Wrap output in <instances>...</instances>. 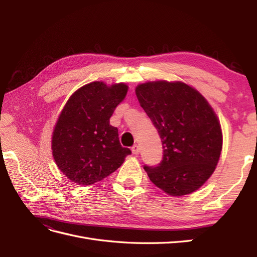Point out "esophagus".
<instances>
[{
  "label": "esophagus",
  "instance_id": "obj_1",
  "mask_svg": "<svg viewBox=\"0 0 257 257\" xmlns=\"http://www.w3.org/2000/svg\"><path fill=\"white\" fill-rule=\"evenodd\" d=\"M139 151H141V148H139L138 145H134L133 147H132V152H133L134 154H138Z\"/></svg>",
  "mask_w": 257,
  "mask_h": 257
}]
</instances>
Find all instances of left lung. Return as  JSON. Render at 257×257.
Wrapping results in <instances>:
<instances>
[{"instance_id": "8db88e82", "label": "left lung", "mask_w": 257, "mask_h": 257, "mask_svg": "<svg viewBox=\"0 0 257 257\" xmlns=\"http://www.w3.org/2000/svg\"><path fill=\"white\" fill-rule=\"evenodd\" d=\"M135 92L164 149L159 165L144 166L150 180L172 196L198 190L213 174L222 151V130L211 106L180 81L146 82Z\"/></svg>"}]
</instances>
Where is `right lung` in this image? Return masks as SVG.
<instances>
[{
	"label": "right lung",
	"mask_w": 257,
	"mask_h": 257,
	"mask_svg": "<svg viewBox=\"0 0 257 257\" xmlns=\"http://www.w3.org/2000/svg\"><path fill=\"white\" fill-rule=\"evenodd\" d=\"M124 83L85 84L69 97L52 134V155L69 180L91 185L115 172L132 152L123 148L109 119L125 97Z\"/></svg>",
	"instance_id": "1"
}]
</instances>
